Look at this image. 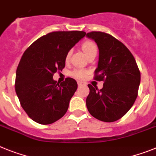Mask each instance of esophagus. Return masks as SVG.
<instances>
[{"label": "esophagus", "instance_id": "1", "mask_svg": "<svg viewBox=\"0 0 156 156\" xmlns=\"http://www.w3.org/2000/svg\"><path fill=\"white\" fill-rule=\"evenodd\" d=\"M84 83L82 82H81V81H78V86H83Z\"/></svg>", "mask_w": 156, "mask_h": 156}]
</instances>
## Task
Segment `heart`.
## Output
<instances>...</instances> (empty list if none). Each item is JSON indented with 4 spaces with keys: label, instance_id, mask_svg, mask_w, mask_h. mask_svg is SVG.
Masks as SVG:
<instances>
[{
    "label": "heart",
    "instance_id": "1",
    "mask_svg": "<svg viewBox=\"0 0 156 156\" xmlns=\"http://www.w3.org/2000/svg\"><path fill=\"white\" fill-rule=\"evenodd\" d=\"M82 49L84 52V53L86 54V56L91 55L93 53H96L97 52V46L94 42L91 41H86L83 44H82ZM70 56V52L66 55V61H68ZM87 74L86 70H75L72 72V75L74 78H83L86 76V74Z\"/></svg>",
    "mask_w": 156,
    "mask_h": 156
}]
</instances>
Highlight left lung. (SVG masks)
<instances>
[{
  "label": "left lung",
  "instance_id": "left-lung-1",
  "mask_svg": "<svg viewBox=\"0 0 156 156\" xmlns=\"http://www.w3.org/2000/svg\"><path fill=\"white\" fill-rule=\"evenodd\" d=\"M99 48L94 79L104 81L101 89L88 85L86 107L91 115L106 122L121 119L137 97L140 73L133 55L121 41L108 34L93 31L86 34Z\"/></svg>",
  "mask_w": 156,
  "mask_h": 156
}]
</instances>
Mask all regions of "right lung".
<instances>
[{"instance_id": "right-lung-1", "label": "right lung", "mask_w": 156, "mask_h": 156, "mask_svg": "<svg viewBox=\"0 0 156 156\" xmlns=\"http://www.w3.org/2000/svg\"><path fill=\"white\" fill-rule=\"evenodd\" d=\"M84 31H56L41 37L22 56L16 70V93L32 120L42 125L64 115L78 84L67 78L60 85L53 74L65 67L66 55L86 36Z\"/></svg>"}]
</instances>
